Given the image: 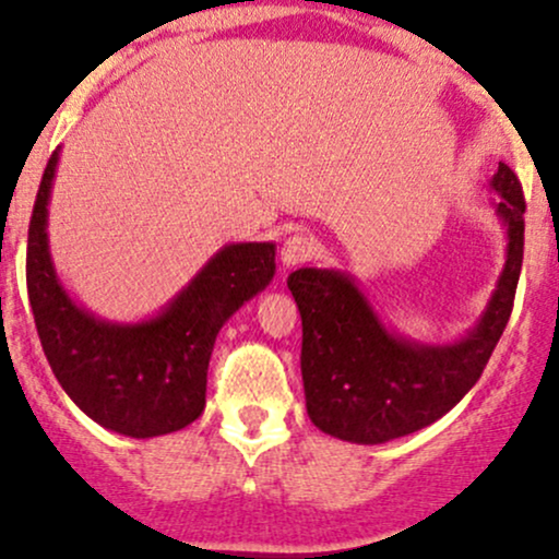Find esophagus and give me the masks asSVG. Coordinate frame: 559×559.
I'll use <instances>...</instances> for the list:
<instances>
[{"label":"esophagus","instance_id":"1","mask_svg":"<svg viewBox=\"0 0 559 559\" xmlns=\"http://www.w3.org/2000/svg\"><path fill=\"white\" fill-rule=\"evenodd\" d=\"M310 254H312V239L307 234H292L284 241V247H281V262H284L286 267H294L299 265V262L310 260Z\"/></svg>","mask_w":559,"mask_h":559}]
</instances>
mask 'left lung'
<instances>
[{
	"label": "left lung",
	"mask_w": 559,
	"mask_h": 559,
	"mask_svg": "<svg viewBox=\"0 0 559 559\" xmlns=\"http://www.w3.org/2000/svg\"><path fill=\"white\" fill-rule=\"evenodd\" d=\"M489 186L507 230V260L478 323L452 344H420L386 329L349 273L299 267L288 288L301 316L307 415L323 433L383 444L431 426L476 386L502 336L523 265L521 181L499 163Z\"/></svg>",
	"instance_id": "1"
}]
</instances>
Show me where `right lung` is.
Wrapping results in <instances>:
<instances>
[{
    "label": "right lung",
    "mask_w": 559,
    "mask_h": 559,
    "mask_svg": "<svg viewBox=\"0 0 559 559\" xmlns=\"http://www.w3.org/2000/svg\"><path fill=\"white\" fill-rule=\"evenodd\" d=\"M60 150L38 186L28 226L25 281L49 368L66 394L102 428L131 439L181 431L204 409L217 331L273 281L275 243H226L155 318L110 323L60 284L47 217Z\"/></svg>",
    "instance_id": "1"
}]
</instances>
